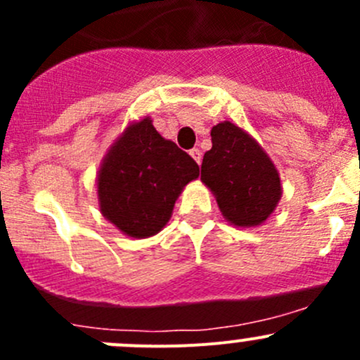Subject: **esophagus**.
Wrapping results in <instances>:
<instances>
[{
    "label": "esophagus",
    "mask_w": 360,
    "mask_h": 360,
    "mask_svg": "<svg viewBox=\"0 0 360 360\" xmlns=\"http://www.w3.org/2000/svg\"><path fill=\"white\" fill-rule=\"evenodd\" d=\"M190 155H191V157H193V160H195V162H197V163L202 162V151L198 150V148H193V150L190 151Z\"/></svg>",
    "instance_id": "34e87169"
}]
</instances>
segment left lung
I'll return each mask as SVG.
<instances>
[{"instance_id":"8db88e82","label":"left lung","mask_w":360,"mask_h":360,"mask_svg":"<svg viewBox=\"0 0 360 360\" xmlns=\"http://www.w3.org/2000/svg\"><path fill=\"white\" fill-rule=\"evenodd\" d=\"M210 137L212 148L203 155L200 179L231 224L257 226L281 200L277 169L263 148L233 123H217Z\"/></svg>"}]
</instances>
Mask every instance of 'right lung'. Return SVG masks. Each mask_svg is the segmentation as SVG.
Here are the masks:
<instances>
[{
  "label": "right lung",
  "instance_id": "right-lung-1",
  "mask_svg": "<svg viewBox=\"0 0 360 360\" xmlns=\"http://www.w3.org/2000/svg\"><path fill=\"white\" fill-rule=\"evenodd\" d=\"M198 174L197 162L144 118L130 125L104 158L97 177L101 210L129 237H151L165 226L181 190Z\"/></svg>",
  "mask_w": 360,
  "mask_h": 360
}]
</instances>
